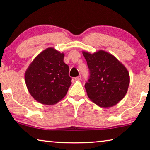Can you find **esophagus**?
Returning <instances> with one entry per match:
<instances>
[{"mask_svg": "<svg viewBox=\"0 0 150 150\" xmlns=\"http://www.w3.org/2000/svg\"><path fill=\"white\" fill-rule=\"evenodd\" d=\"M81 79V75L78 76V77H75V80H76V81H80Z\"/></svg>", "mask_w": 150, "mask_h": 150, "instance_id": "esophagus-1", "label": "esophagus"}]
</instances>
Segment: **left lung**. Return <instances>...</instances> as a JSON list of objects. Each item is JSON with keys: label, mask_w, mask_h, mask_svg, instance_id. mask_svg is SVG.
I'll list each match as a JSON object with an SVG mask.
<instances>
[{"label": "left lung", "mask_w": 150, "mask_h": 150, "mask_svg": "<svg viewBox=\"0 0 150 150\" xmlns=\"http://www.w3.org/2000/svg\"><path fill=\"white\" fill-rule=\"evenodd\" d=\"M90 77L85 87L88 97L100 107L116 105L125 96L130 84L128 70L109 53L99 50L94 54L83 52Z\"/></svg>", "instance_id": "obj_1"}]
</instances>
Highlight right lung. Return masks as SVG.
I'll use <instances>...</instances> for the list:
<instances>
[{
	"mask_svg": "<svg viewBox=\"0 0 150 150\" xmlns=\"http://www.w3.org/2000/svg\"><path fill=\"white\" fill-rule=\"evenodd\" d=\"M63 58V53L53 47L47 48L35 57L25 72L28 90L40 103L55 105L67 94L71 78Z\"/></svg>",
	"mask_w": 150,
	"mask_h": 150,
	"instance_id": "right-lung-1",
	"label": "right lung"
}]
</instances>
